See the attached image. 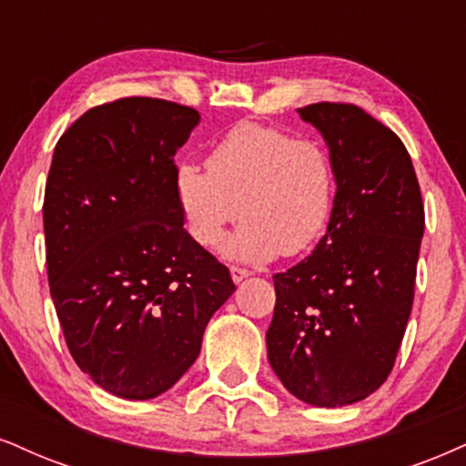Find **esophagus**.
Instances as JSON below:
<instances>
[{
  "label": "esophagus",
  "instance_id": "1",
  "mask_svg": "<svg viewBox=\"0 0 466 466\" xmlns=\"http://www.w3.org/2000/svg\"><path fill=\"white\" fill-rule=\"evenodd\" d=\"M248 277H250L248 269L238 268V266H231V279H233V283H242V280L248 279Z\"/></svg>",
  "mask_w": 466,
  "mask_h": 466
}]
</instances>
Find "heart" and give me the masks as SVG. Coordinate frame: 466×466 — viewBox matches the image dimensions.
<instances>
[{
	"label": "heart",
	"mask_w": 466,
	"mask_h": 466,
	"mask_svg": "<svg viewBox=\"0 0 466 466\" xmlns=\"http://www.w3.org/2000/svg\"><path fill=\"white\" fill-rule=\"evenodd\" d=\"M175 192L194 242L216 248L239 211L244 222L224 250L261 263L318 242L335 207V166L318 140L242 120L211 147L207 168H177Z\"/></svg>",
	"instance_id": "1"
}]
</instances>
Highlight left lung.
Listing matches in <instances>:
<instances>
[{
    "label": "left lung",
    "instance_id": "obj_1",
    "mask_svg": "<svg viewBox=\"0 0 466 466\" xmlns=\"http://www.w3.org/2000/svg\"><path fill=\"white\" fill-rule=\"evenodd\" d=\"M298 114L324 136L337 192L313 255L274 274L268 360L291 395L335 409L365 400L393 370L426 218L410 155L380 120L329 101Z\"/></svg>",
    "mask_w": 466,
    "mask_h": 466
}]
</instances>
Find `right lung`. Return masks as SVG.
Masks as SVG:
<instances>
[{"mask_svg":"<svg viewBox=\"0 0 466 466\" xmlns=\"http://www.w3.org/2000/svg\"><path fill=\"white\" fill-rule=\"evenodd\" d=\"M200 114L129 96L57 140L45 187L47 277L79 370L125 400L168 391L235 285L183 228L175 153Z\"/></svg>","mask_w":466,"mask_h":466,"instance_id":"obj_1","label":"right lung"}]
</instances>
